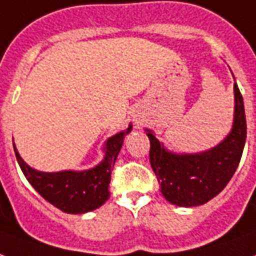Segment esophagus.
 Wrapping results in <instances>:
<instances>
[{"mask_svg": "<svg viewBox=\"0 0 256 256\" xmlns=\"http://www.w3.org/2000/svg\"><path fill=\"white\" fill-rule=\"evenodd\" d=\"M137 123H138V120H137Z\"/></svg>", "mask_w": 256, "mask_h": 256, "instance_id": "esophagus-1", "label": "esophagus"}]
</instances>
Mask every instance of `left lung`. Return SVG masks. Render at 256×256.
Wrapping results in <instances>:
<instances>
[{"instance_id": "left-lung-1", "label": "left lung", "mask_w": 256, "mask_h": 256, "mask_svg": "<svg viewBox=\"0 0 256 256\" xmlns=\"http://www.w3.org/2000/svg\"><path fill=\"white\" fill-rule=\"evenodd\" d=\"M234 115L230 133L209 150L176 154L166 150L146 128L150 141L149 160L162 194L172 205L191 208L206 204L224 190L243 154L247 123L243 96L234 82Z\"/></svg>"}]
</instances>
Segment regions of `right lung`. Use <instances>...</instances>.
I'll list each match as a JSON object with an SVG mask.
<instances>
[{"label": "right lung", "instance_id": "add662e5", "mask_svg": "<svg viewBox=\"0 0 256 256\" xmlns=\"http://www.w3.org/2000/svg\"><path fill=\"white\" fill-rule=\"evenodd\" d=\"M130 132L132 124H128L126 132L110 137L103 148L104 158L102 162L85 171H36L22 160L14 144L13 148L24 176L47 202L65 213L82 214L100 208L110 198L111 171L120 152L124 136Z\"/></svg>", "mask_w": 256, "mask_h": 256}]
</instances>
